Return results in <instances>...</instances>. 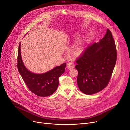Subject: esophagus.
I'll use <instances>...</instances> for the list:
<instances>
[{
	"label": "esophagus",
	"instance_id": "obj_1",
	"mask_svg": "<svg viewBox=\"0 0 130 130\" xmlns=\"http://www.w3.org/2000/svg\"><path fill=\"white\" fill-rule=\"evenodd\" d=\"M67 67L69 69V70H71V69L74 68L75 65L72 63H68L67 65Z\"/></svg>",
	"mask_w": 130,
	"mask_h": 130
}]
</instances>
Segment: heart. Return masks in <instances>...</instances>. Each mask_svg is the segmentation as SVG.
<instances>
[{
	"label": "heart",
	"mask_w": 130,
	"mask_h": 130,
	"mask_svg": "<svg viewBox=\"0 0 130 130\" xmlns=\"http://www.w3.org/2000/svg\"><path fill=\"white\" fill-rule=\"evenodd\" d=\"M83 50V46H82V45H79L78 46H77L75 48L74 53L75 55H78L82 53Z\"/></svg>",
	"instance_id": "b5f03b06"
}]
</instances>
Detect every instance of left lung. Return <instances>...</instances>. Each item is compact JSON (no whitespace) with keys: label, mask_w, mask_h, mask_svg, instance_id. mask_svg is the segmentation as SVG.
I'll list each match as a JSON object with an SVG mask.
<instances>
[{"label":"left lung","mask_w":130,"mask_h":130,"mask_svg":"<svg viewBox=\"0 0 130 130\" xmlns=\"http://www.w3.org/2000/svg\"><path fill=\"white\" fill-rule=\"evenodd\" d=\"M117 57L115 42L108 29L99 42L89 45L76 60L75 68L78 72L77 81L80 91L90 95L107 87Z\"/></svg>","instance_id":"left-lung-1"}]
</instances>
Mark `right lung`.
<instances>
[{
	"instance_id": "right-lung-1",
	"label": "right lung",
	"mask_w": 130,
	"mask_h": 130,
	"mask_svg": "<svg viewBox=\"0 0 130 130\" xmlns=\"http://www.w3.org/2000/svg\"><path fill=\"white\" fill-rule=\"evenodd\" d=\"M66 65V63H65L44 74L32 73L28 71L23 64L20 52V42L19 43L17 67L29 90L37 96L47 97L56 90L59 84V78L65 72Z\"/></svg>"
}]
</instances>
